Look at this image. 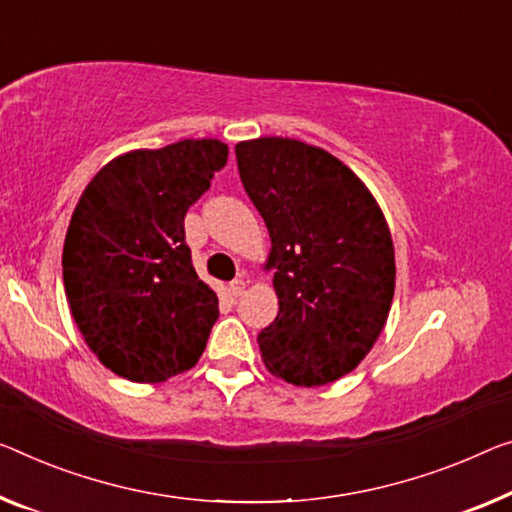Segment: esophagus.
<instances>
[{
	"mask_svg": "<svg viewBox=\"0 0 512 512\" xmlns=\"http://www.w3.org/2000/svg\"><path fill=\"white\" fill-rule=\"evenodd\" d=\"M245 288H247L245 279H233V281L229 283V293H231L233 297H240L242 293H245Z\"/></svg>",
	"mask_w": 512,
	"mask_h": 512,
	"instance_id": "esophagus-1",
	"label": "esophagus"
}]
</instances>
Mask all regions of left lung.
<instances>
[{"label":"left lung","instance_id":"1","mask_svg":"<svg viewBox=\"0 0 512 512\" xmlns=\"http://www.w3.org/2000/svg\"><path fill=\"white\" fill-rule=\"evenodd\" d=\"M240 180L265 219L279 313L258 334L265 366L297 387L348 375L387 322L396 261L368 187L341 160L297 139L235 146Z\"/></svg>","mask_w":512,"mask_h":512}]
</instances>
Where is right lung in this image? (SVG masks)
Instances as JSON below:
<instances>
[{"mask_svg":"<svg viewBox=\"0 0 512 512\" xmlns=\"http://www.w3.org/2000/svg\"><path fill=\"white\" fill-rule=\"evenodd\" d=\"M217 139H183L105 164L64 242V286L84 341L109 371L164 382L190 371L219 318L185 245V215L226 164Z\"/></svg>","mask_w":512,"mask_h":512,"instance_id":"right-lung-1","label":"right lung"}]
</instances>
